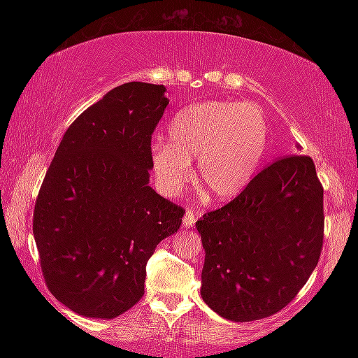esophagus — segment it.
I'll return each mask as SVG.
<instances>
[{
    "label": "esophagus",
    "mask_w": 358,
    "mask_h": 358,
    "mask_svg": "<svg viewBox=\"0 0 358 358\" xmlns=\"http://www.w3.org/2000/svg\"><path fill=\"white\" fill-rule=\"evenodd\" d=\"M197 216H199V210H197V208L187 207V208H186V213H185V217H183V226H185V227L194 226V222H196Z\"/></svg>",
    "instance_id": "1"
}]
</instances>
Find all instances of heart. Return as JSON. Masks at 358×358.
<instances>
[{"label":"heart","mask_w":358,"mask_h":358,"mask_svg":"<svg viewBox=\"0 0 358 358\" xmlns=\"http://www.w3.org/2000/svg\"><path fill=\"white\" fill-rule=\"evenodd\" d=\"M268 123L257 106L230 101L192 104L167 126V143L150 150L155 180L162 194L173 197L192 177L215 199H232L250 185L268 145Z\"/></svg>","instance_id":"1"}]
</instances>
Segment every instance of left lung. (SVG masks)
<instances>
[{
    "label": "left lung",
    "mask_w": 358,
    "mask_h": 358,
    "mask_svg": "<svg viewBox=\"0 0 358 358\" xmlns=\"http://www.w3.org/2000/svg\"><path fill=\"white\" fill-rule=\"evenodd\" d=\"M196 227L205 250L201 294L211 310L234 322L281 311L322 251L324 187L313 159L275 161Z\"/></svg>",
    "instance_id": "left-lung-1"
}]
</instances>
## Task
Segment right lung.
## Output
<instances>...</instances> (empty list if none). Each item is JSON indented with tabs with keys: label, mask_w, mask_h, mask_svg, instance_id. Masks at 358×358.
<instances>
[{
	"label": "right lung",
	"mask_w": 358,
	"mask_h": 358,
	"mask_svg": "<svg viewBox=\"0 0 358 358\" xmlns=\"http://www.w3.org/2000/svg\"><path fill=\"white\" fill-rule=\"evenodd\" d=\"M164 85L129 82L64 132L42 181L33 234L45 284L77 314L113 319L142 299L147 262L185 210L150 183Z\"/></svg>",
	"instance_id": "1"
}]
</instances>
